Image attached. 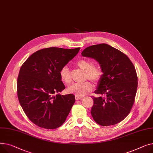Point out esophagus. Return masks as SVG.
I'll use <instances>...</instances> for the list:
<instances>
[{
  "instance_id": "1",
  "label": "esophagus",
  "mask_w": 153,
  "mask_h": 153,
  "mask_svg": "<svg viewBox=\"0 0 153 153\" xmlns=\"http://www.w3.org/2000/svg\"><path fill=\"white\" fill-rule=\"evenodd\" d=\"M83 97V96H75V100H80Z\"/></svg>"
}]
</instances>
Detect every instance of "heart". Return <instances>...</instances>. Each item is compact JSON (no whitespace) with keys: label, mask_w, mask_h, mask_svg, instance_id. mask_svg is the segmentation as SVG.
<instances>
[{"label":"heart","mask_w":153,"mask_h":153,"mask_svg":"<svg viewBox=\"0 0 153 153\" xmlns=\"http://www.w3.org/2000/svg\"><path fill=\"white\" fill-rule=\"evenodd\" d=\"M76 66L85 72V78L90 79L94 82H98L103 76L102 69L97 66H93V62L88 59H81L76 62ZM62 82L65 85L71 83V76L67 66L62 67L59 72ZM93 86L89 82L82 83H75L69 86L67 91L69 93L75 94L78 96H83L87 93L92 90Z\"/></svg>","instance_id":"1"}]
</instances>
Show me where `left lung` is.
<instances>
[{
	"instance_id": "8db88e82",
	"label": "left lung",
	"mask_w": 153,
	"mask_h": 153,
	"mask_svg": "<svg viewBox=\"0 0 153 153\" xmlns=\"http://www.w3.org/2000/svg\"><path fill=\"white\" fill-rule=\"evenodd\" d=\"M82 56L96 60L103 71L94 93L105 97H92L93 119L102 126L120 122L129 114L137 90L138 78L132 62L125 53L107 44L89 46Z\"/></svg>"
}]
</instances>
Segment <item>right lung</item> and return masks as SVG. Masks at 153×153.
Here are the masks:
<instances>
[{"mask_svg": "<svg viewBox=\"0 0 153 153\" xmlns=\"http://www.w3.org/2000/svg\"><path fill=\"white\" fill-rule=\"evenodd\" d=\"M79 49H41L22 65L17 79L18 98L25 114L38 127L56 129L65 122L75 97L71 94H54L65 88L60 78V69Z\"/></svg>", "mask_w": 153, "mask_h": 153, "instance_id": "right-lung-1", "label": "right lung"}]
</instances>
